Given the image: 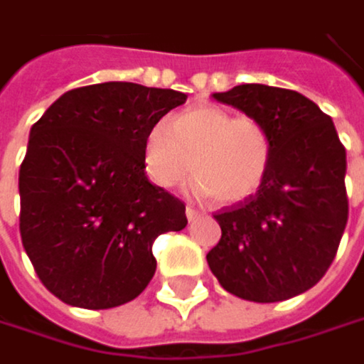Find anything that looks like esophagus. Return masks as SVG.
<instances>
[{
  "instance_id": "1",
  "label": "esophagus",
  "mask_w": 364,
  "mask_h": 364,
  "mask_svg": "<svg viewBox=\"0 0 364 364\" xmlns=\"http://www.w3.org/2000/svg\"><path fill=\"white\" fill-rule=\"evenodd\" d=\"M185 215H187V219H189V221H193V219H198L202 213H200L198 208H193V206H187V208H185Z\"/></svg>"
}]
</instances>
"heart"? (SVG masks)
<instances>
[{"mask_svg": "<svg viewBox=\"0 0 364 364\" xmlns=\"http://www.w3.org/2000/svg\"><path fill=\"white\" fill-rule=\"evenodd\" d=\"M143 164L147 177L164 189L181 185L193 171L200 196L232 204L263 185L272 168V139L257 117L193 105L147 132Z\"/></svg>", "mask_w": 364, "mask_h": 364, "instance_id": "1", "label": "heart"}]
</instances>
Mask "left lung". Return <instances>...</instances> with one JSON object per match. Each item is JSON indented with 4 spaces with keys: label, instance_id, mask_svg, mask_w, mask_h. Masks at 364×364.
Masks as SVG:
<instances>
[{
    "label": "left lung",
    "instance_id": "left-lung-1",
    "mask_svg": "<svg viewBox=\"0 0 364 364\" xmlns=\"http://www.w3.org/2000/svg\"><path fill=\"white\" fill-rule=\"evenodd\" d=\"M213 97L267 128L272 168L257 193L213 215L221 240L208 267L240 299H291L325 276L343 236L346 147L327 113L295 90L242 84Z\"/></svg>",
    "mask_w": 364,
    "mask_h": 364
}]
</instances>
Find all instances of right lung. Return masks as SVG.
I'll return each instance as SVG.
<instances>
[{
  "label": "right lung",
  "mask_w": 364,
  "mask_h": 364,
  "mask_svg": "<svg viewBox=\"0 0 364 364\" xmlns=\"http://www.w3.org/2000/svg\"><path fill=\"white\" fill-rule=\"evenodd\" d=\"M177 90L105 82L65 92L37 119L18 173L21 238L60 301L107 310L156 272L154 240L187 225L185 204L149 183L143 143Z\"/></svg>",
  "instance_id": "obj_1"
}]
</instances>
